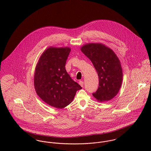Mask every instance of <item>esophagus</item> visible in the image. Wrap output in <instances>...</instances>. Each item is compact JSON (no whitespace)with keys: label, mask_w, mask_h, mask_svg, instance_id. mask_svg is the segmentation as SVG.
Here are the masks:
<instances>
[{"label":"esophagus","mask_w":151,"mask_h":151,"mask_svg":"<svg viewBox=\"0 0 151 151\" xmlns=\"http://www.w3.org/2000/svg\"><path fill=\"white\" fill-rule=\"evenodd\" d=\"M79 84L83 87V86H84V82L83 81H79Z\"/></svg>","instance_id":"esophagus-1"}]
</instances>
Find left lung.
I'll return each instance as SVG.
<instances>
[{
    "label": "left lung",
    "instance_id": "left-lung-1",
    "mask_svg": "<svg viewBox=\"0 0 151 151\" xmlns=\"http://www.w3.org/2000/svg\"><path fill=\"white\" fill-rule=\"evenodd\" d=\"M81 50L92 62L99 77L98 88L92 95L99 102L111 100L119 92L123 81L119 58L113 50L102 43H86Z\"/></svg>",
    "mask_w": 151,
    "mask_h": 151
}]
</instances>
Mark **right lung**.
Instances as JSON below:
<instances>
[{
    "label": "right lung",
    "instance_id": "right-lung-1",
    "mask_svg": "<svg viewBox=\"0 0 151 151\" xmlns=\"http://www.w3.org/2000/svg\"><path fill=\"white\" fill-rule=\"evenodd\" d=\"M70 50L69 47L50 46L43 52L36 65L35 91L43 101L54 108L62 109L68 105L76 92L82 89L65 68Z\"/></svg>",
    "mask_w": 151,
    "mask_h": 151
}]
</instances>
